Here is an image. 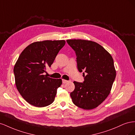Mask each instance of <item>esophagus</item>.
Here are the masks:
<instances>
[{
    "label": "esophagus",
    "mask_w": 135,
    "mask_h": 135,
    "mask_svg": "<svg viewBox=\"0 0 135 135\" xmlns=\"http://www.w3.org/2000/svg\"><path fill=\"white\" fill-rule=\"evenodd\" d=\"M68 80H65V79H62V83H66L67 82H68Z\"/></svg>",
    "instance_id": "34e87169"
}]
</instances>
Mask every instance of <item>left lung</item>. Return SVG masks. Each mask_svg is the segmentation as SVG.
I'll list each match as a JSON object with an SVG mask.
<instances>
[{
  "mask_svg": "<svg viewBox=\"0 0 135 135\" xmlns=\"http://www.w3.org/2000/svg\"><path fill=\"white\" fill-rule=\"evenodd\" d=\"M66 42L75 51L78 69L83 72L84 77L83 83L73 82L75 89L70 93L73 103L85 110L96 108L108 96L115 80L113 57L96 42L81 39Z\"/></svg>",
  "mask_w": 135,
  "mask_h": 135,
  "instance_id": "1",
  "label": "left lung"
}]
</instances>
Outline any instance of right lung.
Here are the masks:
<instances>
[{"instance_id": "obj_1", "label": "right lung", "mask_w": 135, "mask_h": 135, "mask_svg": "<svg viewBox=\"0 0 135 135\" xmlns=\"http://www.w3.org/2000/svg\"><path fill=\"white\" fill-rule=\"evenodd\" d=\"M65 44L64 40L36 42L20 54L13 69L15 83L20 95L28 103L41 108L54 101L62 80L43 74Z\"/></svg>"}]
</instances>
